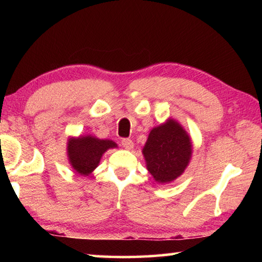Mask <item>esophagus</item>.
I'll list each match as a JSON object with an SVG mask.
<instances>
[{
	"mask_svg": "<svg viewBox=\"0 0 262 262\" xmlns=\"http://www.w3.org/2000/svg\"><path fill=\"white\" fill-rule=\"evenodd\" d=\"M121 144H122V147L126 149H132L133 147H134V143H133V141L130 139H122Z\"/></svg>",
	"mask_w": 262,
	"mask_h": 262,
	"instance_id": "obj_1",
	"label": "esophagus"
}]
</instances>
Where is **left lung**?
I'll list each match as a JSON object with an SVG mask.
<instances>
[{
    "label": "left lung",
    "mask_w": 262,
    "mask_h": 262,
    "mask_svg": "<svg viewBox=\"0 0 262 262\" xmlns=\"http://www.w3.org/2000/svg\"><path fill=\"white\" fill-rule=\"evenodd\" d=\"M148 171L157 183L165 184L183 173L192 156V143L178 122L168 119L150 132L143 148Z\"/></svg>",
    "instance_id": "left-lung-1"
}]
</instances>
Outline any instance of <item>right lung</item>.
Instances as JSON below:
<instances>
[{
	"label": "right lung",
	"instance_id": "add662e5",
	"mask_svg": "<svg viewBox=\"0 0 262 262\" xmlns=\"http://www.w3.org/2000/svg\"><path fill=\"white\" fill-rule=\"evenodd\" d=\"M115 142L99 140L94 136L70 139L68 142V157L77 173L89 176L98 166L103 154L110 148H115Z\"/></svg>",
	"mask_w": 262,
	"mask_h": 262
}]
</instances>
